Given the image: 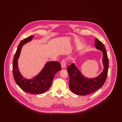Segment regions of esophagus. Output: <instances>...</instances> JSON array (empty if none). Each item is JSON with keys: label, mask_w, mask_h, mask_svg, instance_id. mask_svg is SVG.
Returning a JSON list of instances; mask_svg holds the SVG:
<instances>
[{"label": "esophagus", "mask_w": 122, "mask_h": 122, "mask_svg": "<svg viewBox=\"0 0 122 122\" xmlns=\"http://www.w3.org/2000/svg\"><path fill=\"white\" fill-rule=\"evenodd\" d=\"M61 66L62 69H64L66 67V62L65 60H62L61 61Z\"/></svg>", "instance_id": "esophagus-1"}]
</instances>
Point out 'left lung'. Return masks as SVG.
Masks as SVG:
<instances>
[{
    "mask_svg": "<svg viewBox=\"0 0 122 122\" xmlns=\"http://www.w3.org/2000/svg\"><path fill=\"white\" fill-rule=\"evenodd\" d=\"M95 46L103 54V70L97 77L89 78L85 77L74 63L68 66L67 71L69 75V87L73 93L85 96L94 93L103 86L105 82L108 70V58L103 44L96 38Z\"/></svg>",
    "mask_w": 122,
    "mask_h": 122,
    "instance_id": "left-lung-1",
    "label": "left lung"
}]
</instances>
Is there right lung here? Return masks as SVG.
I'll use <instances>...</instances> for the list:
<instances>
[{
	"instance_id": "1",
	"label": "right lung",
	"mask_w": 122,
	"mask_h": 122,
	"mask_svg": "<svg viewBox=\"0 0 122 122\" xmlns=\"http://www.w3.org/2000/svg\"><path fill=\"white\" fill-rule=\"evenodd\" d=\"M34 36H31L22 40L17 48L13 62V72L15 80L22 90L31 94H41L49 89L55 73L61 69L57 61H48L37 75L31 79L24 78L18 68V61L22 46L30 42Z\"/></svg>"
}]
</instances>
